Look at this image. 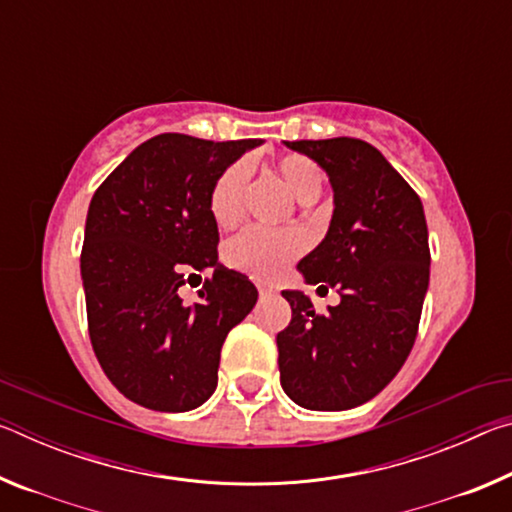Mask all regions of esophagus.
I'll list each match as a JSON object with an SVG mask.
<instances>
[{
	"mask_svg": "<svg viewBox=\"0 0 512 512\" xmlns=\"http://www.w3.org/2000/svg\"><path fill=\"white\" fill-rule=\"evenodd\" d=\"M271 293H273V289L271 287H262V284H259V296H271Z\"/></svg>",
	"mask_w": 512,
	"mask_h": 512,
	"instance_id": "obj_1",
	"label": "esophagus"
}]
</instances>
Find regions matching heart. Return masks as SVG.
Segmentation results:
<instances>
[{"label":"heart","instance_id":"obj_1","mask_svg":"<svg viewBox=\"0 0 512 512\" xmlns=\"http://www.w3.org/2000/svg\"><path fill=\"white\" fill-rule=\"evenodd\" d=\"M275 171L287 185L289 192L302 205L318 201L325 187V171L316 160L302 153H282L275 160ZM253 167L246 158L232 162L216 176L210 189V212L221 228H232L241 221L246 207V192ZM307 250V237L298 230L266 232L262 228H248L230 241L228 262L237 271L255 277L259 282H273L284 273L293 259Z\"/></svg>","mask_w":512,"mask_h":512}]
</instances>
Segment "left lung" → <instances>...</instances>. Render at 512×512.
<instances>
[{"label":"left lung","instance_id":"left-lung-1","mask_svg":"<svg viewBox=\"0 0 512 512\" xmlns=\"http://www.w3.org/2000/svg\"><path fill=\"white\" fill-rule=\"evenodd\" d=\"M316 160L334 189L327 237L298 264L341 302L318 314L282 291L291 323L277 334L284 393L311 411H345L375 397L418 336L429 287V232L420 196L375 146L357 137L284 142Z\"/></svg>","mask_w":512,"mask_h":512}]
</instances>
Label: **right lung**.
Masks as SVG:
<instances>
[{
    "instance_id": "add662e5",
    "label": "right lung",
    "mask_w": 512,
    "mask_h": 512,
    "mask_svg": "<svg viewBox=\"0 0 512 512\" xmlns=\"http://www.w3.org/2000/svg\"><path fill=\"white\" fill-rule=\"evenodd\" d=\"M257 144L155 135L92 196L81 250L90 341L117 391L146 409L201 406L216 388L225 336L255 307V284L219 262L207 198L216 176ZM203 270L213 275L202 302L185 306L177 291Z\"/></svg>"
}]
</instances>
